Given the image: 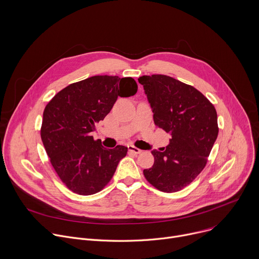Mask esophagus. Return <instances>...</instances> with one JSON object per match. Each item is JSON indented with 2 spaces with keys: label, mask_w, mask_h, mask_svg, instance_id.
<instances>
[{
  "label": "esophagus",
  "mask_w": 259,
  "mask_h": 259,
  "mask_svg": "<svg viewBox=\"0 0 259 259\" xmlns=\"http://www.w3.org/2000/svg\"><path fill=\"white\" fill-rule=\"evenodd\" d=\"M128 150H129V152H130V153L135 154V155H138V154H140V153L142 152L141 150L137 149V147H135L134 145H128Z\"/></svg>",
  "instance_id": "1"
}]
</instances>
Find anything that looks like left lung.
<instances>
[{"label": "left lung", "mask_w": 259, "mask_h": 259, "mask_svg": "<svg viewBox=\"0 0 259 259\" xmlns=\"http://www.w3.org/2000/svg\"><path fill=\"white\" fill-rule=\"evenodd\" d=\"M138 82L151 103L155 125L172 136L166 149L152 152L155 163L143 175L161 192H178L207 164L218 135L216 109L199 90L169 76H142Z\"/></svg>", "instance_id": "8db88e82"}]
</instances>
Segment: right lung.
Segmentation results:
<instances>
[{
	"instance_id": "add662e5",
	"label": "right lung",
	"mask_w": 259,
	"mask_h": 259,
	"mask_svg": "<svg viewBox=\"0 0 259 259\" xmlns=\"http://www.w3.org/2000/svg\"><path fill=\"white\" fill-rule=\"evenodd\" d=\"M137 92L132 78L94 76L59 91L43 113L41 138L50 162L65 187L89 196L100 192L114 176L128 149H105L91 132L120 97Z\"/></svg>"
}]
</instances>
